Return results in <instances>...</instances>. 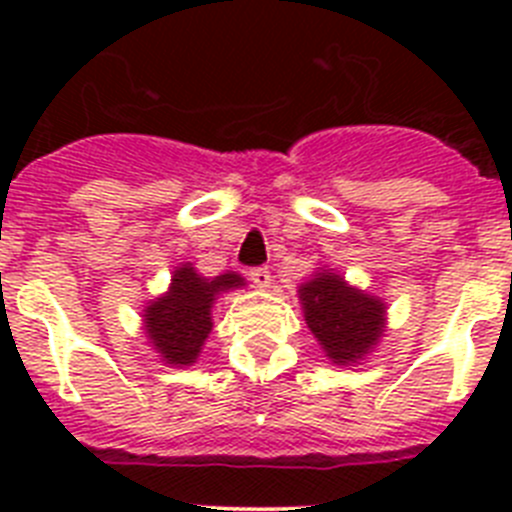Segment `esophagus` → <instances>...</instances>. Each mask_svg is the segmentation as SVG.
<instances>
[{
    "mask_svg": "<svg viewBox=\"0 0 512 512\" xmlns=\"http://www.w3.org/2000/svg\"><path fill=\"white\" fill-rule=\"evenodd\" d=\"M248 277H251V282L256 284V287H269L271 271L266 269V266H253V269L248 271Z\"/></svg>",
    "mask_w": 512,
    "mask_h": 512,
    "instance_id": "obj_1",
    "label": "esophagus"
}]
</instances>
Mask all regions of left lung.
Returning a JSON list of instances; mask_svg holds the SVG:
<instances>
[{"instance_id":"left-lung-1","label":"left lung","mask_w":512,"mask_h":512,"mask_svg":"<svg viewBox=\"0 0 512 512\" xmlns=\"http://www.w3.org/2000/svg\"><path fill=\"white\" fill-rule=\"evenodd\" d=\"M307 328L315 333L333 364H354L379 341L384 305L348 287L333 271H320L300 287Z\"/></svg>"}]
</instances>
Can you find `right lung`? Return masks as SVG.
Returning <instances> with one entry per match:
<instances>
[{
	"mask_svg": "<svg viewBox=\"0 0 512 512\" xmlns=\"http://www.w3.org/2000/svg\"><path fill=\"white\" fill-rule=\"evenodd\" d=\"M238 274H220L215 279L200 277L189 264L179 266L171 289L151 302L146 310V330L166 364H192L200 356L207 333L212 330L210 307L220 292L241 287Z\"/></svg>",
	"mask_w": 512,
	"mask_h": 512,
	"instance_id": "right-lung-1",
	"label": "right lung"
}]
</instances>
